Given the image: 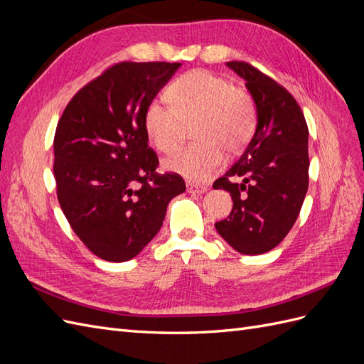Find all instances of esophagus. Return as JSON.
<instances>
[{
	"mask_svg": "<svg viewBox=\"0 0 364 364\" xmlns=\"http://www.w3.org/2000/svg\"><path fill=\"white\" fill-rule=\"evenodd\" d=\"M186 191L190 194H203L208 191L206 186H200V185H194V183H186Z\"/></svg>",
	"mask_w": 364,
	"mask_h": 364,
	"instance_id": "obj_1",
	"label": "esophagus"
}]
</instances>
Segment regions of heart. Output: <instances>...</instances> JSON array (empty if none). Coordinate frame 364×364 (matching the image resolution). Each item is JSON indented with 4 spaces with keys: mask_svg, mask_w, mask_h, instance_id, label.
Masks as SVG:
<instances>
[{
    "mask_svg": "<svg viewBox=\"0 0 364 364\" xmlns=\"http://www.w3.org/2000/svg\"><path fill=\"white\" fill-rule=\"evenodd\" d=\"M170 105L150 102L144 111L149 141L162 153L179 147L183 124H191L199 142L182 149L164 162L165 168L186 181L202 183L225 162L223 149L237 153L253 135L257 124L250 97L223 77L194 70L176 79L167 90Z\"/></svg>",
    "mask_w": 364,
    "mask_h": 364,
    "instance_id": "obj_1",
    "label": "heart"
}]
</instances>
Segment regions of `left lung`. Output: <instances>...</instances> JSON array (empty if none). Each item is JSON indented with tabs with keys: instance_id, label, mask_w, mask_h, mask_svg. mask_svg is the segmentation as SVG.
<instances>
[{
	"instance_id": "obj_1",
	"label": "left lung",
	"mask_w": 364,
	"mask_h": 364,
	"mask_svg": "<svg viewBox=\"0 0 364 364\" xmlns=\"http://www.w3.org/2000/svg\"><path fill=\"white\" fill-rule=\"evenodd\" d=\"M226 67L246 82L257 129L243 155L213 185L234 202L215 229L237 252L259 255L277 247L299 215L308 190V127L281 85L246 62Z\"/></svg>"
}]
</instances>
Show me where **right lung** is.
<instances>
[{
  "instance_id": "right-lung-1",
  "label": "right lung",
  "mask_w": 364,
  "mask_h": 364,
  "mask_svg": "<svg viewBox=\"0 0 364 364\" xmlns=\"http://www.w3.org/2000/svg\"><path fill=\"white\" fill-rule=\"evenodd\" d=\"M182 63L121 62L83 86L54 135V179L70 226L98 258H135L162 226L179 174L156 173L144 111Z\"/></svg>"
}]
</instances>
